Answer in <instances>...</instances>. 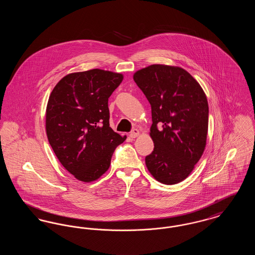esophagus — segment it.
<instances>
[{"label":"esophagus","mask_w":255,"mask_h":255,"mask_svg":"<svg viewBox=\"0 0 255 255\" xmlns=\"http://www.w3.org/2000/svg\"><path fill=\"white\" fill-rule=\"evenodd\" d=\"M139 133H139V131H138L137 129H133V131L130 133L129 135H130V137H131V138H135L136 136H138V135H139Z\"/></svg>","instance_id":"obj_1"}]
</instances>
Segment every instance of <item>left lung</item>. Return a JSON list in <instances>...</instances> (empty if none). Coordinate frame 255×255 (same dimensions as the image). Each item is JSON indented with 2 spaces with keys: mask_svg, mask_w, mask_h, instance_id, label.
Returning a JSON list of instances; mask_svg holds the SVG:
<instances>
[{
  "mask_svg": "<svg viewBox=\"0 0 255 255\" xmlns=\"http://www.w3.org/2000/svg\"><path fill=\"white\" fill-rule=\"evenodd\" d=\"M152 109L150 136L154 151L147 169L163 184L185 180L204 154L208 103L203 88L184 69L154 64L133 73Z\"/></svg>",
  "mask_w": 255,
  "mask_h": 255,
  "instance_id": "8db88e82",
  "label": "left lung"
}]
</instances>
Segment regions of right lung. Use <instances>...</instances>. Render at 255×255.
I'll return each mask as SVG.
<instances>
[{"instance_id": "add662e5", "label": "right lung", "mask_w": 255, "mask_h": 255, "mask_svg": "<svg viewBox=\"0 0 255 255\" xmlns=\"http://www.w3.org/2000/svg\"><path fill=\"white\" fill-rule=\"evenodd\" d=\"M122 73L100 69L72 73L53 88L46 110V132L61 164L78 181L95 182L109 169L122 136L110 127L108 98Z\"/></svg>"}]
</instances>
